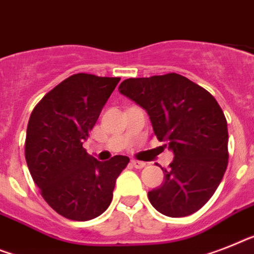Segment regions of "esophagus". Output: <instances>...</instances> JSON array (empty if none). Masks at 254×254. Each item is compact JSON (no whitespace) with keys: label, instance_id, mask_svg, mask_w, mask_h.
Wrapping results in <instances>:
<instances>
[{"label":"esophagus","instance_id":"esophagus-1","mask_svg":"<svg viewBox=\"0 0 254 254\" xmlns=\"http://www.w3.org/2000/svg\"><path fill=\"white\" fill-rule=\"evenodd\" d=\"M131 166H133L135 169H142V167L145 166V163L140 162V161H131Z\"/></svg>","mask_w":254,"mask_h":254}]
</instances>
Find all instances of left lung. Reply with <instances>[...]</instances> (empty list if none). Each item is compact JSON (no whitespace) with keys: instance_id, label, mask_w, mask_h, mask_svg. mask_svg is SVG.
<instances>
[{"instance_id":"left-lung-1","label":"left lung","mask_w":254,"mask_h":254,"mask_svg":"<svg viewBox=\"0 0 254 254\" xmlns=\"http://www.w3.org/2000/svg\"><path fill=\"white\" fill-rule=\"evenodd\" d=\"M119 92L141 106L157 139L174 153L165 182L148 192L167 217H187L204 206L225 175L228 131L225 114L206 89L179 74L131 77Z\"/></svg>"}]
</instances>
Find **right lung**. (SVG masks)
I'll return each mask as SVG.
<instances>
[{"label": "right lung", "mask_w": 254, "mask_h": 254, "mask_svg": "<svg viewBox=\"0 0 254 254\" xmlns=\"http://www.w3.org/2000/svg\"><path fill=\"white\" fill-rule=\"evenodd\" d=\"M119 77L75 74L53 88L33 109L26 136V161L50 207L72 221L102 214L129 158L100 162L83 148Z\"/></svg>", "instance_id": "right-lung-1"}]
</instances>
